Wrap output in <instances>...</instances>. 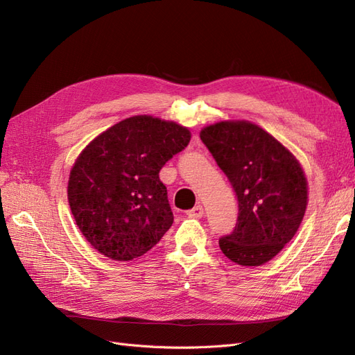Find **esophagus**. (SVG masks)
Returning a JSON list of instances; mask_svg holds the SVG:
<instances>
[{"instance_id": "esophagus-1", "label": "esophagus", "mask_w": 355, "mask_h": 355, "mask_svg": "<svg viewBox=\"0 0 355 355\" xmlns=\"http://www.w3.org/2000/svg\"><path fill=\"white\" fill-rule=\"evenodd\" d=\"M187 214L189 218H201L204 214V210H202V206H200V204H197V206L194 209H191L187 211Z\"/></svg>"}]
</instances>
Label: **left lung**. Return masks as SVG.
I'll return each instance as SVG.
<instances>
[{"label":"left lung","instance_id":"obj_1","mask_svg":"<svg viewBox=\"0 0 355 355\" xmlns=\"http://www.w3.org/2000/svg\"><path fill=\"white\" fill-rule=\"evenodd\" d=\"M200 137L239 201L237 223L219 239L220 250L239 265H263L295 237L304 219V170L275 137L249 121L213 124Z\"/></svg>","mask_w":355,"mask_h":355}]
</instances>
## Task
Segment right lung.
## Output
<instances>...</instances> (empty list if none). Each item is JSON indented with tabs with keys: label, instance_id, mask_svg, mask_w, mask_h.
Masks as SVG:
<instances>
[{
	"label": "right lung",
	"instance_id": "add662e5",
	"mask_svg": "<svg viewBox=\"0 0 355 355\" xmlns=\"http://www.w3.org/2000/svg\"><path fill=\"white\" fill-rule=\"evenodd\" d=\"M189 141L187 127L136 115L84 148L71 170L68 200L80 231L96 250L124 262L163 239L173 211L159 170Z\"/></svg>",
	"mask_w": 355,
	"mask_h": 355
}]
</instances>
